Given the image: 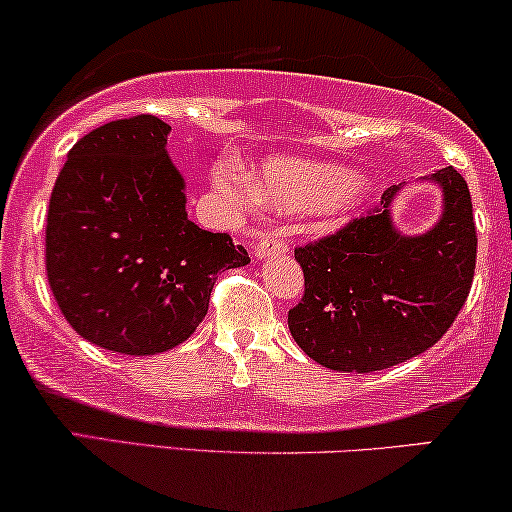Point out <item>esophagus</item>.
Listing matches in <instances>:
<instances>
[{"label":"esophagus","mask_w":512,"mask_h":512,"mask_svg":"<svg viewBox=\"0 0 512 512\" xmlns=\"http://www.w3.org/2000/svg\"><path fill=\"white\" fill-rule=\"evenodd\" d=\"M286 251V240L282 233H265L261 240H258V247H256V258H270L275 254H284Z\"/></svg>","instance_id":"obj_1"}]
</instances>
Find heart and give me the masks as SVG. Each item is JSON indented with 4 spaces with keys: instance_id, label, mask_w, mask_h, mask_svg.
Segmentation results:
<instances>
[{
    "instance_id": "heart-1",
    "label": "heart",
    "mask_w": 512,
    "mask_h": 512,
    "mask_svg": "<svg viewBox=\"0 0 512 512\" xmlns=\"http://www.w3.org/2000/svg\"><path fill=\"white\" fill-rule=\"evenodd\" d=\"M214 184L230 198L254 202L265 195L270 202L291 209L319 205L324 212L345 209L359 195V179L338 165L319 160L272 156L258 167V188L251 179L228 170L214 172Z\"/></svg>"
}]
</instances>
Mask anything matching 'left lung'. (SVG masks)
Returning <instances> with one entry per match:
<instances>
[{"label": "left lung", "instance_id": "left-lung-1", "mask_svg": "<svg viewBox=\"0 0 512 512\" xmlns=\"http://www.w3.org/2000/svg\"><path fill=\"white\" fill-rule=\"evenodd\" d=\"M443 216L424 235H401L391 200L333 235L296 247L305 293L289 310L298 347L340 373H373L426 352L454 324L473 284L478 233L471 193L454 167L431 174Z\"/></svg>", "mask_w": 512, "mask_h": 512}]
</instances>
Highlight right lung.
I'll return each instance as SVG.
<instances>
[{"mask_svg": "<svg viewBox=\"0 0 512 512\" xmlns=\"http://www.w3.org/2000/svg\"><path fill=\"white\" fill-rule=\"evenodd\" d=\"M170 125L139 114L72 146L46 221V275L81 338L149 356L205 319L221 272L251 258L228 233L188 219L184 179L167 156Z\"/></svg>", "mask_w": 512, "mask_h": 512, "instance_id": "1", "label": "right lung"}]
</instances>
